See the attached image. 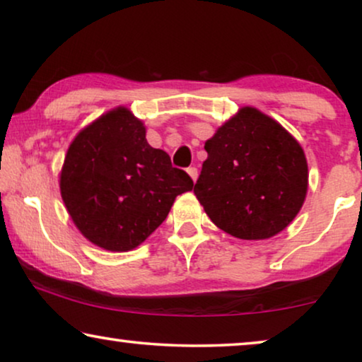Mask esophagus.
I'll list each match as a JSON object with an SVG mask.
<instances>
[{"instance_id": "esophagus-1", "label": "esophagus", "mask_w": 362, "mask_h": 362, "mask_svg": "<svg viewBox=\"0 0 362 362\" xmlns=\"http://www.w3.org/2000/svg\"><path fill=\"white\" fill-rule=\"evenodd\" d=\"M187 175H189V176H191V180L196 182V180H197V175H199V173H197V168L192 166V168H187Z\"/></svg>"}]
</instances>
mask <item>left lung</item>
<instances>
[{"label": "left lung", "mask_w": 362, "mask_h": 362, "mask_svg": "<svg viewBox=\"0 0 362 362\" xmlns=\"http://www.w3.org/2000/svg\"><path fill=\"white\" fill-rule=\"evenodd\" d=\"M204 150L194 194L219 229L262 240L295 219L308 189V165L303 148L279 122L242 107Z\"/></svg>", "instance_id": "1"}]
</instances>
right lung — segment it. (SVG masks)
Returning <instances> with one entry per match:
<instances>
[{
    "mask_svg": "<svg viewBox=\"0 0 362 362\" xmlns=\"http://www.w3.org/2000/svg\"><path fill=\"white\" fill-rule=\"evenodd\" d=\"M61 196L82 235L102 249H135L166 219L194 182L151 148L146 128L125 107L77 133L61 171Z\"/></svg>",
    "mask_w": 362,
    "mask_h": 362,
    "instance_id": "obj_1",
    "label": "right lung"
}]
</instances>
